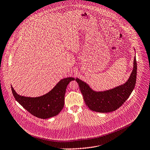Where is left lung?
<instances>
[{
	"label": "left lung",
	"instance_id": "1",
	"mask_svg": "<svg viewBox=\"0 0 150 150\" xmlns=\"http://www.w3.org/2000/svg\"><path fill=\"white\" fill-rule=\"evenodd\" d=\"M137 63L134 57L133 69L127 82L113 89L94 91L83 81L76 79L84 100L90 110L98 112H110L117 110L129 98L137 81Z\"/></svg>",
	"mask_w": 150,
	"mask_h": 150
}]
</instances>
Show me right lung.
I'll use <instances>...</instances> for the list:
<instances>
[{
  "instance_id": "obj_1",
  "label": "right lung",
  "mask_w": 150,
  "mask_h": 150,
  "mask_svg": "<svg viewBox=\"0 0 150 150\" xmlns=\"http://www.w3.org/2000/svg\"><path fill=\"white\" fill-rule=\"evenodd\" d=\"M74 78H66L57 84L50 92L42 96L28 98L20 96L11 86L16 100L33 115L46 119L57 115L64 106V94L67 86Z\"/></svg>"
}]
</instances>
